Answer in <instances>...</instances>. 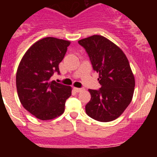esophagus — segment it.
I'll list each match as a JSON object with an SVG mask.
<instances>
[{
	"instance_id": "34e87169",
	"label": "esophagus",
	"mask_w": 157,
	"mask_h": 157,
	"mask_svg": "<svg viewBox=\"0 0 157 157\" xmlns=\"http://www.w3.org/2000/svg\"><path fill=\"white\" fill-rule=\"evenodd\" d=\"M82 90H83L82 88H76V87H75V88H74V90L75 91V92H77V93L80 92V91H82Z\"/></svg>"
}]
</instances>
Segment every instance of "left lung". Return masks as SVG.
I'll return each mask as SVG.
<instances>
[{
  "mask_svg": "<svg viewBox=\"0 0 157 157\" xmlns=\"http://www.w3.org/2000/svg\"><path fill=\"white\" fill-rule=\"evenodd\" d=\"M88 54L93 69L99 73V90H89L90 101L86 105L90 117L100 122L117 119L127 108L134 94V75L123 51L101 35L78 41Z\"/></svg>",
  "mask_w": 157,
  "mask_h": 157,
  "instance_id": "obj_1",
  "label": "left lung"
}]
</instances>
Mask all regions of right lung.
I'll return each instance as SVG.
<instances>
[{
  "label": "right lung",
  "instance_id": "obj_1",
  "mask_svg": "<svg viewBox=\"0 0 157 157\" xmlns=\"http://www.w3.org/2000/svg\"><path fill=\"white\" fill-rule=\"evenodd\" d=\"M70 41L48 37L37 41L24 54L16 73L19 101L30 114L41 120H52L64 112L71 87L51 81L55 72L59 75Z\"/></svg>",
  "mask_w": 157,
  "mask_h": 157
}]
</instances>
